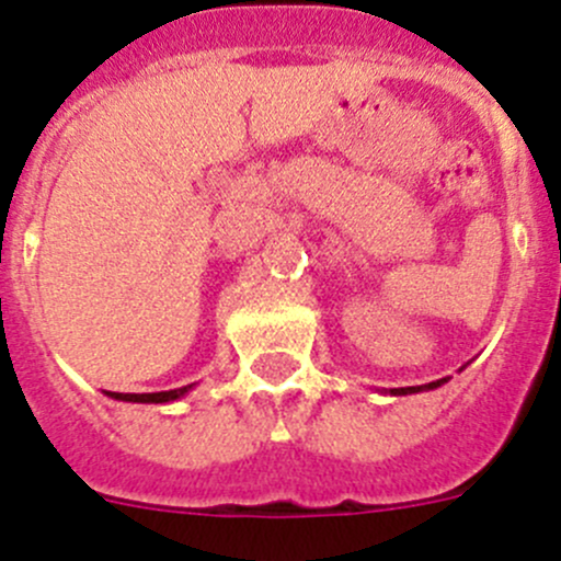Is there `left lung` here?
Wrapping results in <instances>:
<instances>
[{
    "label": "left lung",
    "mask_w": 561,
    "mask_h": 561,
    "mask_svg": "<svg viewBox=\"0 0 561 561\" xmlns=\"http://www.w3.org/2000/svg\"><path fill=\"white\" fill-rule=\"evenodd\" d=\"M447 379H436L428 381V385H420V387H392L390 396H414V392H425V390H436V387L445 385Z\"/></svg>",
    "instance_id": "left-lung-1"
}]
</instances>
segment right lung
Returning <instances> with one entry per match:
<instances>
[{
  "label": "right lung",
  "instance_id": "right-lung-1",
  "mask_svg": "<svg viewBox=\"0 0 561 561\" xmlns=\"http://www.w3.org/2000/svg\"><path fill=\"white\" fill-rule=\"evenodd\" d=\"M196 385H187V387H176V390H165V392H105L108 398L114 401H127V403H171L176 398L187 396Z\"/></svg>",
  "mask_w": 561,
  "mask_h": 561
}]
</instances>
